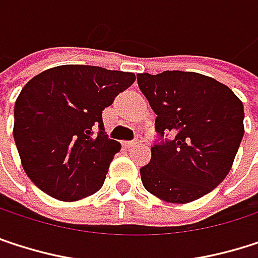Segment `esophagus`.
<instances>
[{
    "label": "esophagus",
    "mask_w": 258,
    "mask_h": 258,
    "mask_svg": "<svg viewBox=\"0 0 258 258\" xmlns=\"http://www.w3.org/2000/svg\"><path fill=\"white\" fill-rule=\"evenodd\" d=\"M143 143H144L143 137H141V135H138L135 141H126V143H124V147L131 149V147H137V146H141Z\"/></svg>",
    "instance_id": "obj_1"
}]
</instances>
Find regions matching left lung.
<instances>
[{"label": "left lung", "instance_id": "left-lung-1", "mask_svg": "<svg viewBox=\"0 0 258 258\" xmlns=\"http://www.w3.org/2000/svg\"><path fill=\"white\" fill-rule=\"evenodd\" d=\"M156 114V131L171 140L152 147L140 170L144 188L159 200L186 204L215 189L233 167L243 127V103L222 82L195 73H138Z\"/></svg>", "mask_w": 258, "mask_h": 258}]
</instances>
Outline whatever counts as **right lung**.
<instances>
[{
  "mask_svg": "<svg viewBox=\"0 0 258 258\" xmlns=\"http://www.w3.org/2000/svg\"><path fill=\"white\" fill-rule=\"evenodd\" d=\"M134 81L131 72L66 64L25 84L15 103L13 137L22 168L39 189L78 201L102 188L121 149L105 135L102 111Z\"/></svg>",
  "mask_w": 258,
  "mask_h": 258,
  "instance_id": "add662e5",
  "label": "right lung"
}]
</instances>
